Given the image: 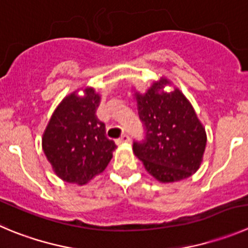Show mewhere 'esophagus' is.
<instances>
[{
  "instance_id": "obj_1",
  "label": "esophagus",
  "mask_w": 248,
  "mask_h": 248,
  "mask_svg": "<svg viewBox=\"0 0 248 248\" xmlns=\"http://www.w3.org/2000/svg\"><path fill=\"white\" fill-rule=\"evenodd\" d=\"M129 140H131V138H129V136L124 135L121 138H120V140H116V143H117V144H120V143H128Z\"/></svg>"
}]
</instances>
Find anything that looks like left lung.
Wrapping results in <instances>:
<instances>
[{
  "instance_id": "left-lung-1",
  "label": "left lung",
  "mask_w": 248,
  "mask_h": 248,
  "mask_svg": "<svg viewBox=\"0 0 248 248\" xmlns=\"http://www.w3.org/2000/svg\"><path fill=\"white\" fill-rule=\"evenodd\" d=\"M168 83L161 78L144 95L136 94L145 132L142 140L133 142V152L160 182L180 181L196 172L207 143L205 129L189 101L179 89L164 92Z\"/></svg>"
}]
</instances>
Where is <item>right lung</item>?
I'll list each match as a JSON object with an SVG mask.
<instances>
[{
	"instance_id": "obj_1",
	"label": "right lung",
	"mask_w": 248,
	"mask_h": 248,
	"mask_svg": "<svg viewBox=\"0 0 248 248\" xmlns=\"http://www.w3.org/2000/svg\"><path fill=\"white\" fill-rule=\"evenodd\" d=\"M63 99L43 136V150L55 173L66 182L84 185L105 170L116 148L96 117L100 96L85 89Z\"/></svg>"
}]
</instances>
